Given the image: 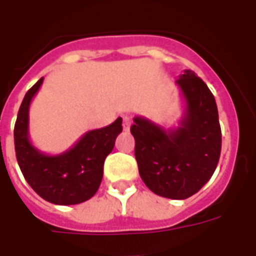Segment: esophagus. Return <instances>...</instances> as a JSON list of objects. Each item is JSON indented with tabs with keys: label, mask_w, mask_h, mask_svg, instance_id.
<instances>
[{
	"label": "esophagus",
	"mask_w": 256,
	"mask_h": 256,
	"mask_svg": "<svg viewBox=\"0 0 256 256\" xmlns=\"http://www.w3.org/2000/svg\"><path fill=\"white\" fill-rule=\"evenodd\" d=\"M122 126H123V130H124V132H128V130H130V126H132V119L128 116H123Z\"/></svg>",
	"instance_id": "34e87169"
}]
</instances>
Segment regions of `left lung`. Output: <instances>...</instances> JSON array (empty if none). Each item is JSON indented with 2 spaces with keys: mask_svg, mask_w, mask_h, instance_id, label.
Here are the masks:
<instances>
[{
  "mask_svg": "<svg viewBox=\"0 0 256 256\" xmlns=\"http://www.w3.org/2000/svg\"><path fill=\"white\" fill-rule=\"evenodd\" d=\"M185 112L177 128H163L142 116L130 128L140 177L156 194L182 200L212 177L220 155L218 108L208 86L190 70L177 79Z\"/></svg>",
  "mask_w": 256,
  "mask_h": 256,
  "instance_id": "left-lung-1",
  "label": "left lung"
}]
</instances>
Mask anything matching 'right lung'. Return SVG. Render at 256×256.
Returning <instances> with one entry per match:
<instances>
[{"mask_svg": "<svg viewBox=\"0 0 256 256\" xmlns=\"http://www.w3.org/2000/svg\"><path fill=\"white\" fill-rule=\"evenodd\" d=\"M44 78L26 93L18 112L14 132L16 159L26 181L46 202L60 206L84 203L98 190L104 160L122 132V118L106 128L84 133L60 155H46L36 150L28 137V110Z\"/></svg>", "mask_w": 256, "mask_h": 256, "instance_id": "right-lung-1", "label": "right lung"}]
</instances>
